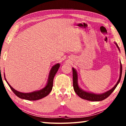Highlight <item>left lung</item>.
<instances>
[{
    "mask_svg": "<svg viewBox=\"0 0 126 126\" xmlns=\"http://www.w3.org/2000/svg\"><path fill=\"white\" fill-rule=\"evenodd\" d=\"M114 44L116 45L117 48L118 49V50L120 51V49H119V47L118 46V44H117L116 42H114ZM72 71H73V88L77 94L82 99L88 100V101H90L95 102V101H101L105 99L108 97H109L110 94L114 91V89H116V88L117 87V85L119 84V83L121 80V76H122V64H121V61H120V74H119V77L118 81H117V83L115 84V86L113 87L112 89H110V90L101 94H96L92 92H87L81 88L79 86V84H78L77 72L76 69H74V68H72Z\"/></svg>",
    "mask_w": 126,
    "mask_h": 126,
    "instance_id": "8db88e82",
    "label": "left lung"
}]
</instances>
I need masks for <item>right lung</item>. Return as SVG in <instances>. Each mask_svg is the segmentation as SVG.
<instances>
[{
  "instance_id": "add662e5",
  "label": "right lung",
  "mask_w": 126,
  "mask_h": 126,
  "mask_svg": "<svg viewBox=\"0 0 126 126\" xmlns=\"http://www.w3.org/2000/svg\"><path fill=\"white\" fill-rule=\"evenodd\" d=\"M59 67H60V64L57 63L51 68L49 73L47 82V84L44 88L40 89V90L35 91L29 93H22L16 90L7 82L5 78V74H4V78H5V80L8 83V86H9L10 89H12L16 96H18L21 99L28 100V101H36V100L40 99L46 97L52 91L53 84V79H54L55 74L58 71Z\"/></svg>"
}]
</instances>
